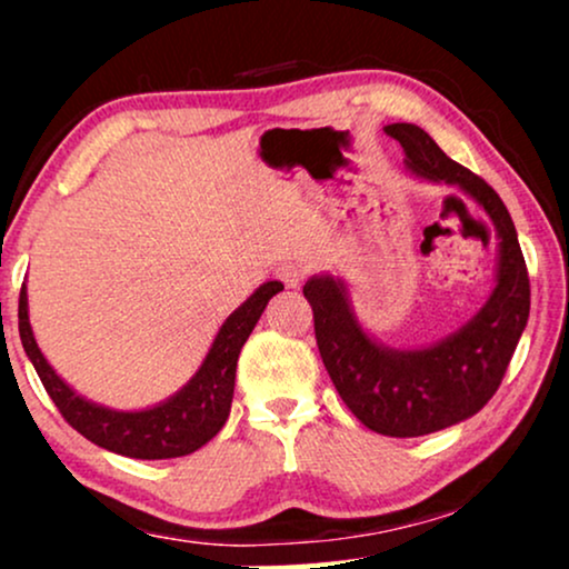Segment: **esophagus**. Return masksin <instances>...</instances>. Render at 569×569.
<instances>
[{"label":"esophagus","mask_w":569,"mask_h":569,"mask_svg":"<svg viewBox=\"0 0 569 569\" xmlns=\"http://www.w3.org/2000/svg\"><path fill=\"white\" fill-rule=\"evenodd\" d=\"M277 277L282 279L287 287H300V282H302V267H298V263H292V261H287V263H282V267L277 269Z\"/></svg>","instance_id":"34e87169"}]
</instances>
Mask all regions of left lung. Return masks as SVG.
Segmentation results:
<instances>
[{
  "label": "left lung",
  "instance_id": "obj_1",
  "mask_svg": "<svg viewBox=\"0 0 569 569\" xmlns=\"http://www.w3.org/2000/svg\"><path fill=\"white\" fill-rule=\"evenodd\" d=\"M383 131L403 147L411 176L461 189L497 232L487 302L461 329L425 347H388L372 337L341 277L323 271L302 287L313 308L318 352L341 401L372 432L419 438L463 422L492 399L528 323L531 290L516 224L492 186L450 160L417 123H388Z\"/></svg>",
  "mask_w": 569,
  "mask_h": 569
}]
</instances>
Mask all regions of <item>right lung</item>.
I'll list each match as a JSON object with an SVG mask.
<instances>
[{"instance_id": "obj_1", "label": "right lung", "mask_w": 569, "mask_h": 569, "mask_svg": "<svg viewBox=\"0 0 569 569\" xmlns=\"http://www.w3.org/2000/svg\"><path fill=\"white\" fill-rule=\"evenodd\" d=\"M282 290L284 284L277 279L263 282L243 306H238L224 318L212 347L189 383L178 388L166 401L152 403L147 409L123 411L84 399L51 368L38 347L33 329H30L26 282H22L18 308L20 341L61 417L90 442L111 450V453L142 458V461L178 458L207 446L228 422L240 349L251 337L253 326L259 323L267 302Z\"/></svg>"}]
</instances>
